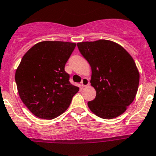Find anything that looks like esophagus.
Wrapping results in <instances>:
<instances>
[{
    "label": "esophagus",
    "instance_id": "obj_1",
    "mask_svg": "<svg viewBox=\"0 0 156 156\" xmlns=\"http://www.w3.org/2000/svg\"><path fill=\"white\" fill-rule=\"evenodd\" d=\"M89 84H90V83H89V80L87 79V78H83L82 81H81V87H86V86L89 85Z\"/></svg>",
    "mask_w": 156,
    "mask_h": 156
}]
</instances>
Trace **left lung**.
Here are the masks:
<instances>
[{
	"label": "left lung",
	"mask_w": 156,
	"mask_h": 156,
	"mask_svg": "<svg viewBox=\"0 0 156 156\" xmlns=\"http://www.w3.org/2000/svg\"><path fill=\"white\" fill-rule=\"evenodd\" d=\"M91 68L90 84L94 100L87 103L103 119L116 118L132 104L138 90L140 73L133 58L118 43L107 40L77 44Z\"/></svg>",
	"instance_id": "8db88e82"
}]
</instances>
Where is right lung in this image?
<instances>
[{"instance_id":"obj_1","label":"right lung","mask_w":156,"mask_h":156,"mask_svg":"<svg viewBox=\"0 0 156 156\" xmlns=\"http://www.w3.org/2000/svg\"><path fill=\"white\" fill-rule=\"evenodd\" d=\"M76 44L43 41L30 48L15 73L20 98L36 116L52 120L64 113L79 87L69 82L65 66Z\"/></svg>"}]
</instances>
